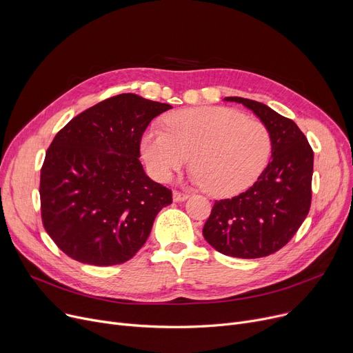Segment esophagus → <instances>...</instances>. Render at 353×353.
Masks as SVG:
<instances>
[{"instance_id":"obj_1","label":"esophagus","mask_w":353,"mask_h":353,"mask_svg":"<svg viewBox=\"0 0 353 353\" xmlns=\"http://www.w3.org/2000/svg\"><path fill=\"white\" fill-rule=\"evenodd\" d=\"M188 199H189L188 193H181V192H177V190L173 192V200L174 201H184V200H188Z\"/></svg>"}]
</instances>
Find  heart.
I'll list each match as a JSON object with an SVG mask.
<instances>
[{"label":"heart","mask_w":353,"mask_h":353,"mask_svg":"<svg viewBox=\"0 0 353 353\" xmlns=\"http://www.w3.org/2000/svg\"><path fill=\"white\" fill-rule=\"evenodd\" d=\"M150 174L169 181L192 163L194 183L213 196L246 190L265 170L272 152L268 127L226 107H194L165 119V132L150 128L140 141Z\"/></svg>","instance_id":"1"}]
</instances>
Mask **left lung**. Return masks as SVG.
I'll return each mask as SVG.
<instances>
[{
  "mask_svg": "<svg viewBox=\"0 0 353 353\" xmlns=\"http://www.w3.org/2000/svg\"><path fill=\"white\" fill-rule=\"evenodd\" d=\"M225 101L243 104L268 127L272 160L245 193L214 201L203 236L226 256L265 257L282 249L309 213L313 152L296 123L266 104L242 97Z\"/></svg>",
  "mask_w": 353,
  "mask_h": 353,
  "instance_id": "8db88e82",
  "label": "left lung"
}]
</instances>
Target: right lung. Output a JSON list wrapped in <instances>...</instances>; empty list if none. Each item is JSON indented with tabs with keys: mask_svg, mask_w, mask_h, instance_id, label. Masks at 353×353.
<instances>
[{
	"mask_svg": "<svg viewBox=\"0 0 353 353\" xmlns=\"http://www.w3.org/2000/svg\"><path fill=\"white\" fill-rule=\"evenodd\" d=\"M170 108L127 92L87 108L54 137L41 169V216L54 243L74 261L127 262L172 203V192L139 160L144 130Z\"/></svg>",
	"mask_w": 353,
	"mask_h": 353,
	"instance_id": "obj_1",
	"label": "right lung"
}]
</instances>
